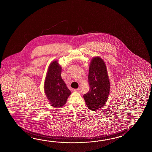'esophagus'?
I'll return each mask as SVG.
<instances>
[{"label": "esophagus", "mask_w": 152, "mask_h": 152, "mask_svg": "<svg viewBox=\"0 0 152 152\" xmlns=\"http://www.w3.org/2000/svg\"><path fill=\"white\" fill-rule=\"evenodd\" d=\"M74 91L75 92H80V89H75L74 90Z\"/></svg>", "instance_id": "34e87169"}]
</instances>
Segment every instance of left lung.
Instances as JSON below:
<instances>
[{
    "label": "left lung",
    "mask_w": 152,
    "mask_h": 152,
    "mask_svg": "<svg viewBox=\"0 0 152 152\" xmlns=\"http://www.w3.org/2000/svg\"><path fill=\"white\" fill-rule=\"evenodd\" d=\"M88 80L90 88L83 97L87 107L91 110L96 111L107 103L110 91L107 66L99 56L91 59Z\"/></svg>",
    "instance_id": "8db88e82"
}]
</instances>
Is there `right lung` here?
<instances>
[{"instance_id":"obj_1","label":"right lung","mask_w":152,"mask_h":152,"mask_svg":"<svg viewBox=\"0 0 152 152\" xmlns=\"http://www.w3.org/2000/svg\"><path fill=\"white\" fill-rule=\"evenodd\" d=\"M61 66L58 60L49 65L44 84L45 96L50 104L54 107H61L65 105L71 92L62 79Z\"/></svg>"}]
</instances>
